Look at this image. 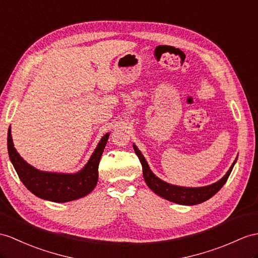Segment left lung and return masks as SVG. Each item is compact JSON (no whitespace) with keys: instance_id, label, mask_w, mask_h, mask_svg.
<instances>
[{"instance_id":"8db88e82","label":"left lung","mask_w":258,"mask_h":258,"mask_svg":"<svg viewBox=\"0 0 258 258\" xmlns=\"http://www.w3.org/2000/svg\"><path fill=\"white\" fill-rule=\"evenodd\" d=\"M134 149H135L136 154L138 155V158H139L141 162L144 180H146L147 185L151 188V189H152L156 195H159V196L165 198L166 200H169V202L179 204V205H185V206L202 204L206 202V200L211 198L213 195H216L220 189H221L222 186L227 183V180L236 162L235 160L233 162V164H232V166L230 167L228 173L215 184L205 186V187H198V188L178 187V186L167 184L165 181H163L160 178L156 177L155 175L151 172L146 159L143 158V155L141 154L140 151L138 150V148L135 146V144H134Z\"/></svg>"}]
</instances>
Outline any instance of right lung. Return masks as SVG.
Here are the masks:
<instances>
[{"mask_svg": "<svg viewBox=\"0 0 258 258\" xmlns=\"http://www.w3.org/2000/svg\"><path fill=\"white\" fill-rule=\"evenodd\" d=\"M109 134L99 141L90 161L84 168L75 174H60L41 172L30 166L16 152L12 140L11 127L8 134V149L10 159L18 177L37 197L53 203H67L86 196L95 188L98 180V165Z\"/></svg>", "mask_w": 258, "mask_h": 258, "instance_id": "1", "label": "right lung"}]
</instances>
